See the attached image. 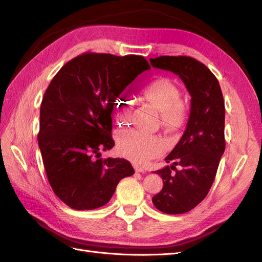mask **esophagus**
<instances>
[{
    "mask_svg": "<svg viewBox=\"0 0 262 262\" xmlns=\"http://www.w3.org/2000/svg\"><path fill=\"white\" fill-rule=\"evenodd\" d=\"M134 169H136L137 172H144L145 171V169L143 167H140V166H138V165H134Z\"/></svg>",
    "mask_w": 262,
    "mask_h": 262,
    "instance_id": "esophagus-1",
    "label": "esophagus"
}]
</instances>
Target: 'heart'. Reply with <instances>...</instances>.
<instances>
[{
  "mask_svg": "<svg viewBox=\"0 0 262 262\" xmlns=\"http://www.w3.org/2000/svg\"><path fill=\"white\" fill-rule=\"evenodd\" d=\"M143 97L161 109V121L169 130H178L186 120V106L180 99L178 86L167 77H157L141 89ZM134 100L123 93L116 95L113 115L119 124L128 123L133 113ZM120 153L134 161L145 162L154 157L162 149L160 138L141 131L122 133L118 140Z\"/></svg>",
  "mask_w": 262,
  "mask_h": 262,
  "instance_id": "heart-1",
  "label": "heart"
}]
</instances>
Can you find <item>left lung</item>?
<instances>
[{
  "instance_id": "8db88e82",
  "label": "left lung",
  "mask_w": 262,
  "mask_h": 262,
  "mask_svg": "<svg viewBox=\"0 0 262 262\" xmlns=\"http://www.w3.org/2000/svg\"><path fill=\"white\" fill-rule=\"evenodd\" d=\"M149 61L153 68L178 75L191 96L186 131L165 158L172 164L155 171L164 187L152 199L155 208L166 214L186 213L207 196L225 150L223 95L217 78L191 57L163 55Z\"/></svg>"
}]
</instances>
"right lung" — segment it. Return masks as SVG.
<instances>
[{
    "label": "right lung",
    "mask_w": 262,
    "mask_h": 262,
    "mask_svg": "<svg viewBox=\"0 0 262 262\" xmlns=\"http://www.w3.org/2000/svg\"><path fill=\"white\" fill-rule=\"evenodd\" d=\"M141 55L117 57L86 52L63 66L40 106V148L49 184L75 210H94L112 199L122 178L134 169L124 158H99L113 148L116 95L149 70Z\"/></svg>",
    "instance_id": "obj_1"
}]
</instances>
